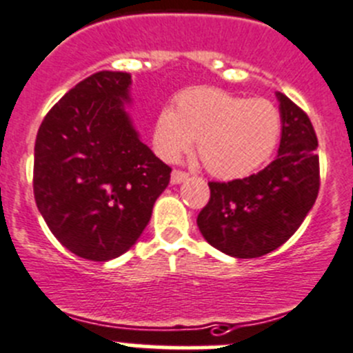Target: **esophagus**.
<instances>
[{"instance_id":"1","label":"esophagus","mask_w":353,"mask_h":353,"mask_svg":"<svg viewBox=\"0 0 353 353\" xmlns=\"http://www.w3.org/2000/svg\"><path fill=\"white\" fill-rule=\"evenodd\" d=\"M188 178V175L185 172H178V170H175V172L172 173V185H180L181 181H185Z\"/></svg>"}]
</instances>
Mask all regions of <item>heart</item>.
I'll return each instance as SVG.
<instances>
[{
  "label": "heart",
  "instance_id": "heart-1",
  "mask_svg": "<svg viewBox=\"0 0 353 353\" xmlns=\"http://www.w3.org/2000/svg\"><path fill=\"white\" fill-rule=\"evenodd\" d=\"M280 132V111L270 101L197 87L176 97V111H159L152 145L159 158L173 163L197 139L209 173L230 180L256 172L274 151Z\"/></svg>",
  "mask_w": 353,
  "mask_h": 353
}]
</instances>
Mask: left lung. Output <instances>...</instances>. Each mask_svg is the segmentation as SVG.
<instances>
[{
    "instance_id": "obj_1",
    "label": "left lung",
    "mask_w": 353,
    "mask_h": 353,
    "mask_svg": "<svg viewBox=\"0 0 353 353\" xmlns=\"http://www.w3.org/2000/svg\"><path fill=\"white\" fill-rule=\"evenodd\" d=\"M276 159L257 175L218 183L197 226L214 249L236 259L266 256L299 230L319 192L317 137L309 117L285 94Z\"/></svg>"
}]
</instances>
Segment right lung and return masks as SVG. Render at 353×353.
Here are the masks:
<instances>
[{
  "label": "right lung",
  "mask_w": 353,
  "mask_h": 353,
  "mask_svg": "<svg viewBox=\"0 0 353 353\" xmlns=\"http://www.w3.org/2000/svg\"><path fill=\"white\" fill-rule=\"evenodd\" d=\"M132 77L99 72L51 108L34 148V195L63 247L106 263L127 252L151 219L172 168L141 141Z\"/></svg>",
  "instance_id": "obj_1"
}]
</instances>
